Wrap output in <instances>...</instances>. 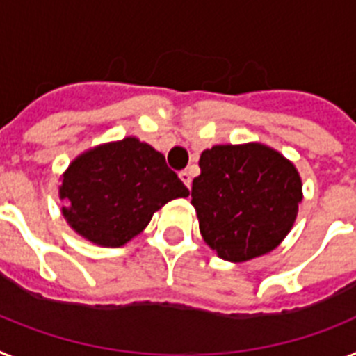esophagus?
Wrapping results in <instances>:
<instances>
[{
  "mask_svg": "<svg viewBox=\"0 0 356 356\" xmlns=\"http://www.w3.org/2000/svg\"><path fill=\"white\" fill-rule=\"evenodd\" d=\"M180 180L184 181L187 189H191V185H193V178H191V172L189 171H181L180 172Z\"/></svg>",
  "mask_w": 356,
  "mask_h": 356,
  "instance_id": "34e87169",
  "label": "esophagus"
}]
</instances>
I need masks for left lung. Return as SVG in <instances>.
<instances>
[{
    "instance_id": "left-lung-1",
    "label": "left lung",
    "mask_w": 356,
    "mask_h": 356,
    "mask_svg": "<svg viewBox=\"0 0 356 356\" xmlns=\"http://www.w3.org/2000/svg\"><path fill=\"white\" fill-rule=\"evenodd\" d=\"M193 180L200 233L227 262H248L278 248L302 202L296 167L262 143L214 145L200 156Z\"/></svg>"
}]
</instances>
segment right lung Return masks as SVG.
Masks as SVG:
<instances>
[{
	"mask_svg": "<svg viewBox=\"0 0 356 356\" xmlns=\"http://www.w3.org/2000/svg\"><path fill=\"white\" fill-rule=\"evenodd\" d=\"M185 196L189 189L165 156L132 136L79 154L60 185L67 224L102 248L125 245L167 202Z\"/></svg>",
	"mask_w": 356,
	"mask_h": 356,
	"instance_id": "1",
	"label": "right lung"
}]
</instances>
